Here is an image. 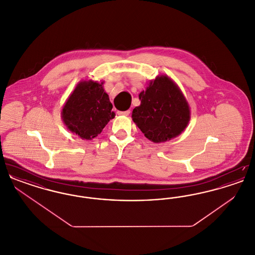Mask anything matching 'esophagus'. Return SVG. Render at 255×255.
Wrapping results in <instances>:
<instances>
[{
    "mask_svg": "<svg viewBox=\"0 0 255 255\" xmlns=\"http://www.w3.org/2000/svg\"><path fill=\"white\" fill-rule=\"evenodd\" d=\"M131 113L130 110H126V111H118L119 115H122V116H129Z\"/></svg>",
    "mask_w": 255,
    "mask_h": 255,
    "instance_id": "1",
    "label": "esophagus"
}]
</instances>
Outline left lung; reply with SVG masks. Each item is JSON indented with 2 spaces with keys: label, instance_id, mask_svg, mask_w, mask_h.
<instances>
[{
  "label": "left lung",
  "instance_id": "8db88e82",
  "mask_svg": "<svg viewBox=\"0 0 255 255\" xmlns=\"http://www.w3.org/2000/svg\"><path fill=\"white\" fill-rule=\"evenodd\" d=\"M138 97L140 105L133 110L132 120L149 140L155 143L167 141L187 127L190 107L169 76L162 74L150 80Z\"/></svg>",
  "mask_w": 255,
  "mask_h": 255
}]
</instances>
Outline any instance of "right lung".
<instances>
[{"label": "right lung", "instance_id": "add662e5", "mask_svg": "<svg viewBox=\"0 0 255 255\" xmlns=\"http://www.w3.org/2000/svg\"><path fill=\"white\" fill-rule=\"evenodd\" d=\"M103 82L80 81L66 100L61 118L67 129L82 139L92 140L116 117Z\"/></svg>", "mask_w": 255, "mask_h": 255}]
</instances>
